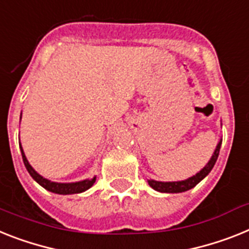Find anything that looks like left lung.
Listing matches in <instances>:
<instances>
[{
  "mask_svg": "<svg viewBox=\"0 0 249 249\" xmlns=\"http://www.w3.org/2000/svg\"><path fill=\"white\" fill-rule=\"evenodd\" d=\"M221 145V139L219 141V143L216 144V148H215L214 153H213L212 158L209 160L208 163L202 167L199 172L194 175V176L189 177V178L182 179V181H172V182H163V181H156V179H148V183L153 190L158 192H166V194H178V192H185L187 190L194 189L200 181L205 178L208 176L210 171L213 170L215 162L218 160L219 150H220Z\"/></svg>",
  "mask_w": 249,
  "mask_h": 249,
  "instance_id": "8db88e82",
  "label": "left lung"
}]
</instances>
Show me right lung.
I'll return each instance as SVG.
<instances>
[{
    "mask_svg": "<svg viewBox=\"0 0 249 249\" xmlns=\"http://www.w3.org/2000/svg\"><path fill=\"white\" fill-rule=\"evenodd\" d=\"M20 120H21V116H20ZM20 150H21L22 160H24V164L26 167L28 172L30 173V176L36 181L41 187H44L45 190L50 192H54V194H58V195H73V194H81V192H85L86 190H89V187H92V185L96 181V176L92 178H86L82 181H77V182H54V181H50V179L45 178L41 175L36 172V171L31 167V164L29 163L28 158L25 156L24 149L21 147V143H20Z\"/></svg>",
    "mask_w": 249,
    "mask_h": 249,
    "instance_id": "add662e5",
    "label": "right lung"
}]
</instances>
